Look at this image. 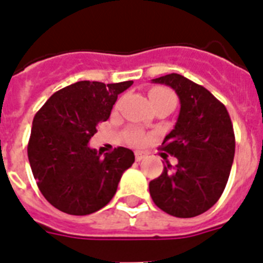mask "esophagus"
Masks as SVG:
<instances>
[{
  "instance_id": "34e87169",
  "label": "esophagus",
  "mask_w": 263,
  "mask_h": 263,
  "mask_svg": "<svg viewBox=\"0 0 263 263\" xmlns=\"http://www.w3.org/2000/svg\"><path fill=\"white\" fill-rule=\"evenodd\" d=\"M134 155H136V160H137V162H141V160H142L143 158H145L147 154H146L145 152H139V150H137V152L134 153Z\"/></svg>"
}]
</instances>
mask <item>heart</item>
I'll use <instances>...</instances> for the list:
<instances>
[{"label": "heart", "instance_id": "obj_1", "mask_svg": "<svg viewBox=\"0 0 263 263\" xmlns=\"http://www.w3.org/2000/svg\"><path fill=\"white\" fill-rule=\"evenodd\" d=\"M148 97H150V101L153 100H158V99H174V95L170 92L168 89H164V88H153L150 90V93H148ZM129 141L133 145H139V143H142L145 141V136L143 133L138 132V130H132V133L129 134Z\"/></svg>", "mask_w": 263, "mask_h": 263}]
</instances>
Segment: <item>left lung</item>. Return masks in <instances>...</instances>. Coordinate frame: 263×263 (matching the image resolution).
<instances>
[{"instance_id":"obj_1","label":"left lung","mask_w":263,"mask_h":263,"mask_svg":"<svg viewBox=\"0 0 263 263\" xmlns=\"http://www.w3.org/2000/svg\"><path fill=\"white\" fill-rule=\"evenodd\" d=\"M173 88L180 110L162 148L178 158L148 184L158 208L175 217H195L215 205L231 174L234 133L228 110L210 90L178 73L153 79Z\"/></svg>"}]
</instances>
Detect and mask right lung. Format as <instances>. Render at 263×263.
Instances as JSON below:
<instances>
[{"label": "right lung", "mask_w": 263, "mask_h": 263, "mask_svg": "<svg viewBox=\"0 0 263 263\" xmlns=\"http://www.w3.org/2000/svg\"><path fill=\"white\" fill-rule=\"evenodd\" d=\"M132 84L78 81L53 93L34 117L27 146L32 175L46 200L62 212L85 216L101 210L134 163L129 148L117 147L101 158L88 145L118 95Z\"/></svg>", "instance_id": "right-lung-1"}]
</instances>
